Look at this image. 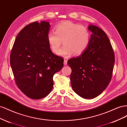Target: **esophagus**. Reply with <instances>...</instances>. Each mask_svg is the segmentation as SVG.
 <instances>
[{"instance_id":"34e87169","label":"esophagus","mask_w":127,"mask_h":127,"mask_svg":"<svg viewBox=\"0 0 127 127\" xmlns=\"http://www.w3.org/2000/svg\"><path fill=\"white\" fill-rule=\"evenodd\" d=\"M64 65H67V60L64 59Z\"/></svg>"}]
</instances>
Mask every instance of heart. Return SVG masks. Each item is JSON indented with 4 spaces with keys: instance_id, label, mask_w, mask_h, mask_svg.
<instances>
[{
    "instance_id": "1",
    "label": "heart",
    "mask_w": 127,
    "mask_h": 127,
    "mask_svg": "<svg viewBox=\"0 0 127 127\" xmlns=\"http://www.w3.org/2000/svg\"><path fill=\"white\" fill-rule=\"evenodd\" d=\"M47 40L52 51L57 53L63 43L64 45L60 50L58 55L69 57L74 53L79 55L87 48L90 40V33L83 25L70 21L60 23L55 28V31H50Z\"/></svg>"
}]
</instances>
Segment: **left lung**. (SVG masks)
<instances>
[{
	"mask_svg": "<svg viewBox=\"0 0 127 127\" xmlns=\"http://www.w3.org/2000/svg\"><path fill=\"white\" fill-rule=\"evenodd\" d=\"M92 33L89 44L81 55L69 59L71 68L72 90L80 97L92 99L105 90L112 78L114 54L106 33L98 27L89 25Z\"/></svg>",
	"mask_w": 127,
	"mask_h": 127,
	"instance_id": "8db88e82",
	"label": "left lung"
}]
</instances>
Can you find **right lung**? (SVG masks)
Instances as JSON below:
<instances>
[{
    "instance_id": "add662e5",
    "label": "right lung",
    "mask_w": 127,
    "mask_h": 127,
    "mask_svg": "<svg viewBox=\"0 0 127 127\" xmlns=\"http://www.w3.org/2000/svg\"><path fill=\"white\" fill-rule=\"evenodd\" d=\"M49 22H34L16 36L10 63L18 87L29 97L39 99L50 93L53 76L64 66V59L53 54L47 40Z\"/></svg>"
}]
</instances>
